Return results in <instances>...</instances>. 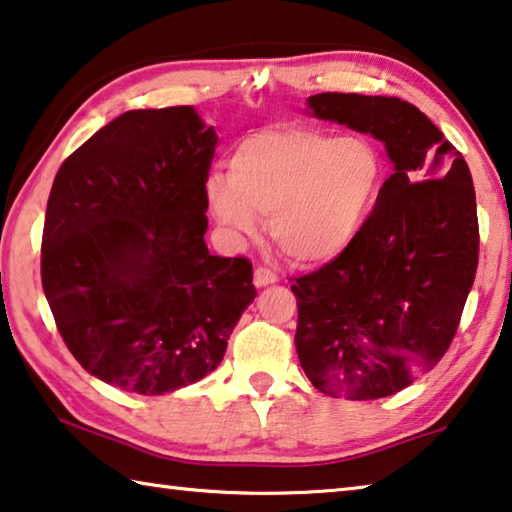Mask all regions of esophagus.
I'll return each mask as SVG.
<instances>
[{
	"mask_svg": "<svg viewBox=\"0 0 512 512\" xmlns=\"http://www.w3.org/2000/svg\"><path fill=\"white\" fill-rule=\"evenodd\" d=\"M253 282H255L257 289H262V287L275 285V282H278V275H275V273L269 271V269H264V266H257L255 275H253Z\"/></svg>",
	"mask_w": 512,
	"mask_h": 512,
	"instance_id": "34e87169",
	"label": "esophagus"
}]
</instances>
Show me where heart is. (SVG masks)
Listing matches in <instances>:
<instances>
[{
    "mask_svg": "<svg viewBox=\"0 0 512 512\" xmlns=\"http://www.w3.org/2000/svg\"><path fill=\"white\" fill-rule=\"evenodd\" d=\"M380 150L364 136H332L305 127H264L237 143L227 175L205 182L207 207L234 239L259 232L298 264L344 255L371 221L383 189Z\"/></svg>",
    "mask_w": 512,
    "mask_h": 512,
    "instance_id": "b5f03b06",
    "label": "heart"
}]
</instances>
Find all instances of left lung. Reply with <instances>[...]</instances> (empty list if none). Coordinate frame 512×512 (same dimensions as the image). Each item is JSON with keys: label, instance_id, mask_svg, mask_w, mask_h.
Instances as JSON below:
<instances>
[{"label": "left lung", "instance_id": "obj_1", "mask_svg": "<svg viewBox=\"0 0 512 512\" xmlns=\"http://www.w3.org/2000/svg\"><path fill=\"white\" fill-rule=\"evenodd\" d=\"M305 104L312 118L383 143L392 175L358 241L291 285L296 353L319 392L385 399L431 371L458 330L478 264L472 173L399 97L319 93Z\"/></svg>", "mask_w": 512, "mask_h": 512}]
</instances>
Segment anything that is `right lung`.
Wrapping results in <instances>:
<instances>
[{"label": "right lung", "mask_w": 512, "mask_h": 512, "mask_svg": "<svg viewBox=\"0 0 512 512\" xmlns=\"http://www.w3.org/2000/svg\"><path fill=\"white\" fill-rule=\"evenodd\" d=\"M218 136L193 107L127 111L63 161L43 230V291L91 376L143 396L198 383L255 300L253 266L209 253Z\"/></svg>", "instance_id": "add662e5"}]
</instances>
